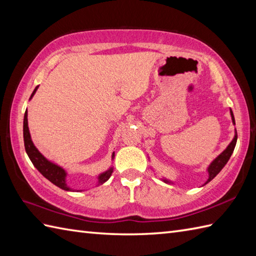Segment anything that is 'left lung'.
Returning a JSON list of instances; mask_svg holds the SVG:
<instances>
[{
	"instance_id": "8db88e82",
	"label": "left lung",
	"mask_w": 256,
	"mask_h": 256,
	"mask_svg": "<svg viewBox=\"0 0 256 256\" xmlns=\"http://www.w3.org/2000/svg\"><path fill=\"white\" fill-rule=\"evenodd\" d=\"M230 114H231V118H232V123L236 125V121H234V116H233V112L230 108ZM236 140H238V134H236V130L234 132V138H233V140H231V143L226 146V148L222 152V153L218 156L216 157V158L211 162V164L208 166V168H206V172H208V179H206V182H204L208 184L209 182H211L212 179H214L218 174L221 172L222 168H224L226 166V164L228 162V160H230V157L233 153V150H234V148H236ZM162 180L166 182V184H174L172 180H170V179L167 178H162Z\"/></svg>"
}]
</instances>
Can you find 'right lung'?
Listing matches in <instances>:
<instances>
[{
	"mask_svg": "<svg viewBox=\"0 0 256 256\" xmlns=\"http://www.w3.org/2000/svg\"><path fill=\"white\" fill-rule=\"evenodd\" d=\"M38 86H37L36 88L34 89V91H32L30 100L36 94ZM23 135H24L25 150H26L27 155H28L30 162H32V165H34L37 168V170L40 172L45 178H47L50 182H52L54 184H56L57 187L62 188L64 190H67V192H74V189L70 188L66 182L67 175H68L67 172L64 170L62 166H59L58 164H56V162L47 160L46 157L36 148V146L34 145V143H32V138H30V128H28V121H27V108H26L25 114H24ZM114 160V152L112 154V160ZM112 172H113V166H111L106 172H101L100 175L98 176L96 186L104 184L108 180V179L111 177ZM77 192H82V190H77Z\"/></svg>",
	"mask_w": 256,
	"mask_h": 256,
	"instance_id": "add662e5",
	"label": "right lung"
}]
</instances>
